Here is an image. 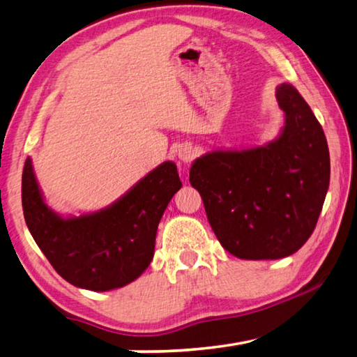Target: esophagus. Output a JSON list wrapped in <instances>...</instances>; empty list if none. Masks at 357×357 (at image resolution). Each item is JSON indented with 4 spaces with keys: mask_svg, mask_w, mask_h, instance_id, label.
<instances>
[{
    "mask_svg": "<svg viewBox=\"0 0 357 357\" xmlns=\"http://www.w3.org/2000/svg\"><path fill=\"white\" fill-rule=\"evenodd\" d=\"M195 149H193L190 144H183V146L178 149V157L183 162H190L193 157H195Z\"/></svg>",
    "mask_w": 357,
    "mask_h": 357,
    "instance_id": "esophagus-1",
    "label": "esophagus"
}]
</instances>
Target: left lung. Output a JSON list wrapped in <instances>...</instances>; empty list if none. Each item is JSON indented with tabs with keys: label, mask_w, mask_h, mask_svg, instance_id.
I'll use <instances>...</instances> for the list:
<instances>
[{
	"label": "left lung",
	"mask_w": 357,
	"mask_h": 357,
	"mask_svg": "<svg viewBox=\"0 0 357 357\" xmlns=\"http://www.w3.org/2000/svg\"><path fill=\"white\" fill-rule=\"evenodd\" d=\"M285 128L275 142L217 151L193 162L211 228L231 255L277 259L310 238L329 187V149L321 124L291 84L277 88Z\"/></svg>",
	"instance_id": "obj_1"
}]
</instances>
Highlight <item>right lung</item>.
<instances>
[{
    "label": "right lung",
    "mask_w": 357,
    "mask_h": 357,
    "mask_svg": "<svg viewBox=\"0 0 357 357\" xmlns=\"http://www.w3.org/2000/svg\"><path fill=\"white\" fill-rule=\"evenodd\" d=\"M181 183L176 165L164 162L110 208L61 219L47 208L31 160L22 174V206L36 244L72 285L107 291L135 280L154 255L160 217Z\"/></svg>",
    "instance_id": "add662e5"
}]
</instances>
